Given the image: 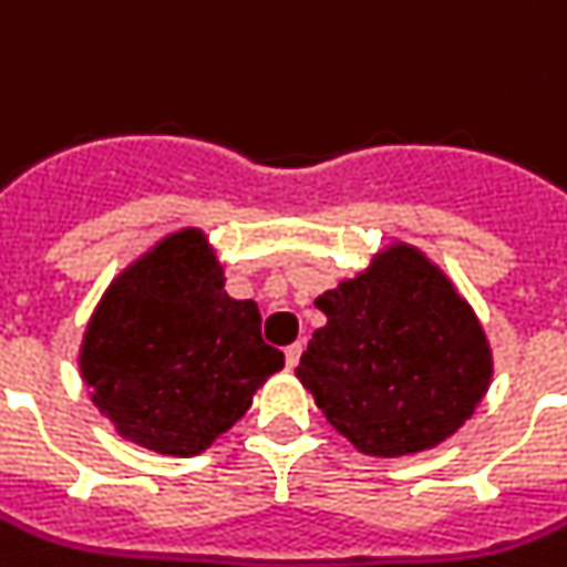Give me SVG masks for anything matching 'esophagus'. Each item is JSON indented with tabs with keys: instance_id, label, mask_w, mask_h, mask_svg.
<instances>
[{
	"instance_id": "obj_1",
	"label": "esophagus",
	"mask_w": 567,
	"mask_h": 567,
	"mask_svg": "<svg viewBox=\"0 0 567 567\" xmlns=\"http://www.w3.org/2000/svg\"><path fill=\"white\" fill-rule=\"evenodd\" d=\"M301 350H303L301 341H295V344H289V348L284 350V357H287V368H295V364H298V359H301Z\"/></svg>"
}]
</instances>
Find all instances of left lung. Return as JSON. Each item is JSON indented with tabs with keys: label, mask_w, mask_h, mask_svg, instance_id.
Segmentation results:
<instances>
[{
	"label": "left lung",
	"mask_w": 567,
	"mask_h": 567,
	"mask_svg": "<svg viewBox=\"0 0 567 567\" xmlns=\"http://www.w3.org/2000/svg\"><path fill=\"white\" fill-rule=\"evenodd\" d=\"M316 307L327 324L295 377L362 455L434 449L484 400L493 379L484 327L441 266L409 243L377 251Z\"/></svg>",
	"instance_id": "1"
}]
</instances>
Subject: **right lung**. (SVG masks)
I'll use <instances>...</instances> for the list:
<instances>
[{
  "mask_svg": "<svg viewBox=\"0 0 567 567\" xmlns=\"http://www.w3.org/2000/svg\"><path fill=\"white\" fill-rule=\"evenodd\" d=\"M223 287L199 228L162 237L106 287L78 362L121 437L158 455H199L284 368V353L260 336L257 303Z\"/></svg>",
  "mask_w": 567,
  "mask_h": 567,
  "instance_id": "right-lung-1",
  "label": "right lung"
}]
</instances>
